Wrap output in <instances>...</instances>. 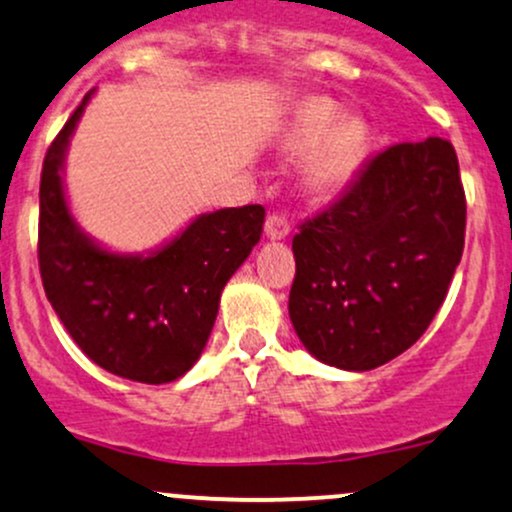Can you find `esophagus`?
Instances as JSON below:
<instances>
[{"label": "esophagus", "mask_w": 512, "mask_h": 512, "mask_svg": "<svg viewBox=\"0 0 512 512\" xmlns=\"http://www.w3.org/2000/svg\"><path fill=\"white\" fill-rule=\"evenodd\" d=\"M264 233H267V238L281 240L291 233V223L284 214H269L267 223H264Z\"/></svg>", "instance_id": "obj_1"}]
</instances>
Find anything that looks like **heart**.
I'll return each instance as SVG.
<instances>
[{"label": "heart", "instance_id": "b5f03b06", "mask_svg": "<svg viewBox=\"0 0 512 512\" xmlns=\"http://www.w3.org/2000/svg\"><path fill=\"white\" fill-rule=\"evenodd\" d=\"M339 110L330 101L310 98L298 108L289 142L293 149H318L305 168L310 192H330L356 173L368 146V127L361 120H342L334 125Z\"/></svg>", "mask_w": 512, "mask_h": 512}]
</instances>
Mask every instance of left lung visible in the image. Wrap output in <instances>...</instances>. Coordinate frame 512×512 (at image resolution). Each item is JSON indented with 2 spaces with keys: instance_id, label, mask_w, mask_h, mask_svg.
I'll return each mask as SVG.
<instances>
[{
  "instance_id": "obj_1",
  "label": "left lung",
  "mask_w": 512,
  "mask_h": 512,
  "mask_svg": "<svg viewBox=\"0 0 512 512\" xmlns=\"http://www.w3.org/2000/svg\"><path fill=\"white\" fill-rule=\"evenodd\" d=\"M467 199L448 139L387 146L293 236V330L317 361L370 370L436 317L462 260Z\"/></svg>"
}]
</instances>
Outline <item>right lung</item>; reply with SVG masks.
I'll return each instance as SVG.
<instances>
[{
	"mask_svg": "<svg viewBox=\"0 0 512 512\" xmlns=\"http://www.w3.org/2000/svg\"><path fill=\"white\" fill-rule=\"evenodd\" d=\"M91 93L52 139L43 161L40 279L62 325L93 363L137 383H170L202 354L223 286L262 236L264 207L202 214L146 257L98 248L69 214L60 178L69 137Z\"/></svg>",
	"mask_w": 512,
	"mask_h": 512,
	"instance_id": "right-lung-1",
	"label": "right lung"
}]
</instances>
